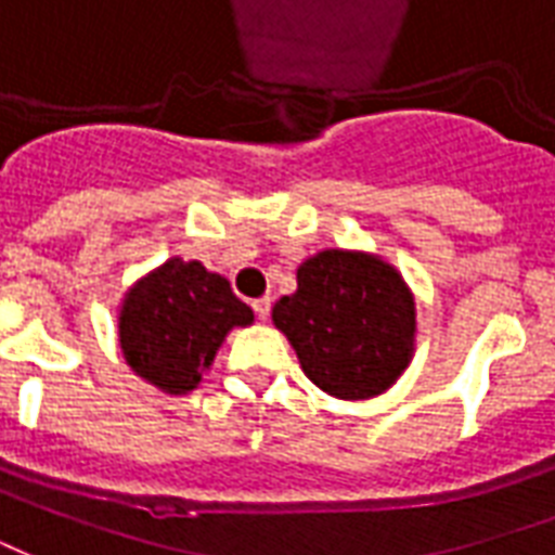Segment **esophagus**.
Segmentation results:
<instances>
[{
  "label": "esophagus",
  "instance_id": "obj_1",
  "mask_svg": "<svg viewBox=\"0 0 555 555\" xmlns=\"http://www.w3.org/2000/svg\"><path fill=\"white\" fill-rule=\"evenodd\" d=\"M254 312H257V319H269V312H272V298H257V301H251Z\"/></svg>",
  "mask_w": 555,
  "mask_h": 555
}]
</instances>
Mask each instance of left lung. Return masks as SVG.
Returning a JSON list of instances; mask_svg holds the SVG:
<instances>
[{
  "label": "left lung",
  "instance_id": "1",
  "mask_svg": "<svg viewBox=\"0 0 555 555\" xmlns=\"http://www.w3.org/2000/svg\"><path fill=\"white\" fill-rule=\"evenodd\" d=\"M272 319L304 374L345 401L380 395L410 365L415 301L401 274L369 254L333 248L301 262L298 289Z\"/></svg>",
  "mask_w": 555,
  "mask_h": 555
}]
</instances>
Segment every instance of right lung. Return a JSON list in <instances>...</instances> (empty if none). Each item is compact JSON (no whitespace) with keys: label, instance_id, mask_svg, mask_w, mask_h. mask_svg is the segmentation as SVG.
<instances>
[{"label":"right lung","instance_id":"add662e5","mask_svg":"<svg viewBox=\"0 0 555 555\" xmlns=\"http://www.w3.org/2000/svg\"><path fill=\"white\" fill-rule=\"evenodd\" d=\"M251 322V307L233 295L224 278L198 260L172 257L128 293L119 341L140 377L169 395H186L210 369L224 333Z\"/></svg>","mask_w":555,"mask_h":555}]
</instances>
